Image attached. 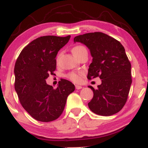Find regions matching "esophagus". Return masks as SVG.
<instances>
[{"instance_id":"obj_1","label":"esophagus","mask_w":148,"mask_h":148,"mask_svg":"<svg viewBox=\"0 0 148 148\" xmlns=\"http://www.w3.org/2000/svg\"><path fill=\"white\" fill-rule=\"evenodd\" d=\"M75 88H76L77 90L82 89V86H79V85H76V86H75Z\"/></svg>"}]
</instances>
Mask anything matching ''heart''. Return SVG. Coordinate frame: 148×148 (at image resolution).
<instances>
[{
	"mask_svg": "<svg viewBox=\"0 0 148 148\" xmlns=\"http://www.w3.org/2000/svg\"><path fill=\"white\" fill-rule=\"evenodd\" d=\"M86 49L84 46L82 45H77L75 47H74L72 49V52L73 53L74 56H76L81 52L82 51ZM68 77L71 80L75 82H78L81 80V73H75L72 72L68 75Z\"/></svg>",
	"mask_w": 148,
	"mask_h": 148,
	"instance_id": "heart-1",
	"label": "heart"
}]
</instances>
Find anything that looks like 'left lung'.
Masks as SVG:
<instances>
[{
    "mask_svg": "<svg viewBox=\"0 0 148 148\" xmlns=\"http://www.w3.org/2000/svg\"><path fill=\"white\" fill-rule=\"evenodd\" d=\"M87 46L92 57L88 79L99 77L101 85L92 90V99L88 107L95 114L109 116L120 112L127 101L132 84L131 64L125 49L118 41L100 32H90L74 38Z\"/></svg>",
    "mask_w": 148,
    "mask_h": 148,
    "instance_id": "left-lung-1",
    "label": "left lung"
}]
</instances>
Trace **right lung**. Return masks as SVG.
Returning a JSON list of instances; mask_svg holds the SVG:
<instances>
[{"label": "right lung", "mask_w": 148, "mask_h": 148, "mask_svg": "<svg viewBox=\"0 0 148 148\" xmlns=\"http://www.w3.org/2000/svg\"><path fill=\"white\" fill-rule=\"evenodd\" d=\"M70 38V35L37 38L22 49L15 62L14 86L21 105L40 122L58 118L64 111L67 97L75 90L74 84L64 79L56 89L45 81L56 68L58 52Z\"/></svg>", "instance_id": "obj_1"}]
</instances>
